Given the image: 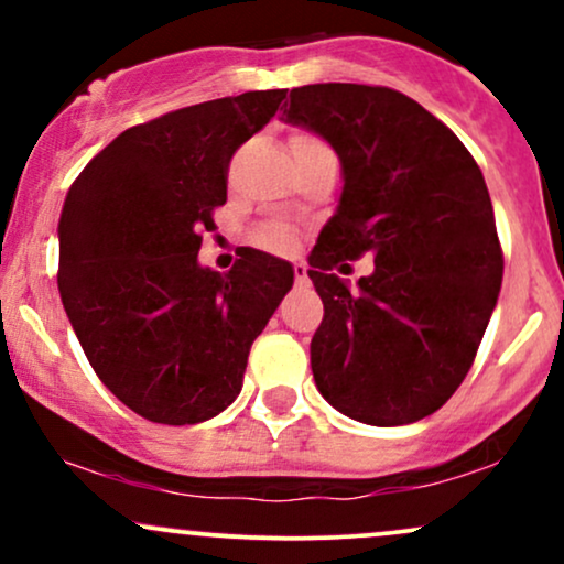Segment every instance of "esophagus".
<instances>
[{
    "mask_svg": "<svg viewBox=\"0 0 564 564\" xmlns=\"http://www.w3.org/2000/svg\"><path fill=\"white\" fill-rule=\"evenodd\" d=\"M294 281L300 283V286H304V283L310 281V278H307V264H304V262H294Z\"/></svg>",
    "mask_w": 564,
    "mask_h": 564,
    "instance_id": "34e87169",
    "label": "esophagus"
}]
</instances>
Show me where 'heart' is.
<instances>
[{"label": "heart", "mask_w": 564, "mask_h": 564, "mask_svg": "<svg viewBox=\"0 0 564 564\" xmlns=\"http://www.w3.org/2000/svg\"><path fill=\"white\" fill-rule=\"evenodd\" d=\"M310 145V142H321L315 138H310V134H296L294 140H291V145ZM260 241L268 246V249H275V251H289L291 246H294V232L289 228H281V225H275V228H268L260 236Z\"/></svg>", "instance_id": "1"}]
</instances>
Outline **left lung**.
I'll return each instance as SVG.
<instances>
[{"mask_svg":"<svg viewBox=\"0 0 564 564\" xmlns=\"http://www.w3.org/2000/svg\"><path fill=\"white\" fill-rule=\"evenodd\" d=\"M281 119L326 140L341 164L339 204L310 251L323 300L315 387L355 422H419L467 377L501 291L480 166L390 87L307 84L291 89ZM360 253L375 254V273L349 290L330 268Z\"/></svg>","mask_w":564,"mask_h":564,"instance_id":"obj_1","label":"left lung"}]
</instances>
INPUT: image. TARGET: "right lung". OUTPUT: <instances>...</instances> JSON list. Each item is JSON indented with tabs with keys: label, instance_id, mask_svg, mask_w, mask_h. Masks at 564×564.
I'll return each mask as SVG.
<instances>
[{
	"label": "right lung",
	"instance_id": "right-lung-1",
	"mask_svg": "<svg viewBox=\"0 0 564 564\" xmlns=\"http://www.w3.org/2000/svg\"><path fill=\"white\" fill-rule=\"evenodd\" d=\"M283 97H219L127 129L70 185L57 223L63 307L102 384L148 422L223 413L294 283L286 260L249 246L225 275L198 262L230 156Z\"/></svg>",
	"mask_w": 564,
	"mask_h": 564
}]
</instances>
